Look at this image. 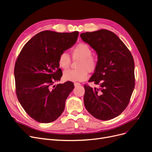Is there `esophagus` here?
Wrapping results in <instances>:
<instances>
[{"label":"esophagus","mask_w":152,"mask_h":152,"mask_svg":"<svg viewBox=\"0 0 152 152\" xmlns=\"http://www.w3.org/2000/svg\"><path fill=\"white\" fill-rule=\"evenodd\" d=\"M80 85H81V84H80V83H77V82L74 83V86H80Z\"/></svg>","instance_id":"34e87169"}]
</instances>
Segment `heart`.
I'll return each mask as SVG.
<instances>
[{
  "label": "heart",
  "instance_id": "obj_1",
  "mask_svg": "<svg viewBox=\"0 0 152 152\" xmlns=\"http://www.w3.org/2000/svg\"><path fill=\"white\" fill-rule=\"evenodd\" d=\"M72 59L78 60L76 70H66L63 73L65 80L70 82H82L88 77V72L91 73L98 66V58L92 55V50L84 43H78L71 50ZM70 58L66 53H62L58 58L60 67L67 69L70 65Z\"/></svg>",
  "mask_w": 152,
  "mask_h": 152
}]
</instances>
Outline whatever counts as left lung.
Returning <instances> with one entry per match:
<instances>
[{"instance_id":"8db88e82","label":"left lung","mask_w":152,"mask_h":152,"mask_svg":"<svg viewBox=\"0 0 152 152\" xmlns=\"http://www.w3.org/2000/svg\"><path fill=\"white\" fill-rule=\"evenodd\" d=\"M80 37L98 56V66L88 82L99 88L84 85L85 108L97 119H113L127 107L134 88L133 57L124 43L110 31L82 33Z\"/></svg>"}]
</instances>
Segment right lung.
Segmentation results:
<instances>
[{"mask_svg":"<svg viewBox=\"0 0 152 152\" xmlns=\"http://www.w3.org/2000/svg\"><path fill=\"white\" fill-rule=\"evenodd\" d=\"M78 32L45 31L27 42L18 56L14 69L16 93L30 117L39 123L55 121L63 112L74 83L53 86L62 75L58 64L62 53L75 43Z\"/></svg>","mask_w":152,"mask_h":152,"instance_id":"1","label":"right lung"}]
</instances>
